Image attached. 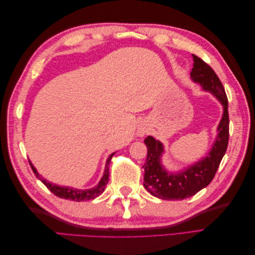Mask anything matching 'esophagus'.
Here are the masks:
<instances>
[{
    "label": "esophagus",
    "mask_w": 255,
    "mask_h": 255,
    "mask_svg": "<svg viewBox=\"0 0 255 255\" xmlns=\"http://www.w3.org/2000/svg\"><path fill=\"white\" fill-rule=\"evenodd\" d=\"M138 135L143 136L144 135V130L143 129H138Z\"/></svg>",
    "instance_id": "obj_1"
}]
</instances>
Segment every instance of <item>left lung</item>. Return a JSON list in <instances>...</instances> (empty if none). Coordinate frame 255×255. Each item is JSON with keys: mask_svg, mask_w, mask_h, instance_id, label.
<instances>
[{"mask_svg": "<svg viewBox=\"0 0 255 255\" xmlns=\"http://www.w3.org/2000/svg\"><path fill=\"white\" fill-rule=\"evenodd\" d=\"M191 79L199 83L203 89L211 91L223 105V116L218 126V136L211 152L202 160L179 173H169L160 165L163 144L148 136L144 143L148 148L144 168L143 186L151 195L164 200H183L196 195L212 182L220 161L226 154L229 142V112L228 97L223 85L212 67L203 59L194 55Z\"/></svg>", "mask_w": 255, "mask_h": 255, "instance_id": "8db88e82", "label": "left lung"}]
</instances>
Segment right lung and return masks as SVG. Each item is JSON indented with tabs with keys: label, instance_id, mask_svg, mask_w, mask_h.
Here are the masks:
<instances>
[{
	"label": "right lung",
	"instance_id": "add662e5",
	"mask_svg": "<svg viewBox=\"0 0 255 255\" xmlns=\"http://www.w3.org/2000/svg\"><path fill=\"white\" fill-rule=\"evenodd\" d=\"M114 154H115V153L111 154L110 157L107 158L105 171H104L103 177L101 179V181H100V183L97 185L96 187L91 188V189H86V190L74 189V188H71V187H61V186H57V185H55V184H52V183H50V182H48V181L43 180V177H41V175L36 171V169L34 168V166L32 165V163H30V161H29V165H30V167H32L35 175L45 185V186H47V187L53 192L54 195L59 197V198H63V199L72 200V201L81 202V201H87V200L95 199V198L99 197V196L101 195L102 192L104 191L106 184H107V182H109V175H110L109 166H110V163H111V160H112V157H113Z\"/></svg>",
	"mask_w": 255,
	"mask_h": 255
}]
</instances>
